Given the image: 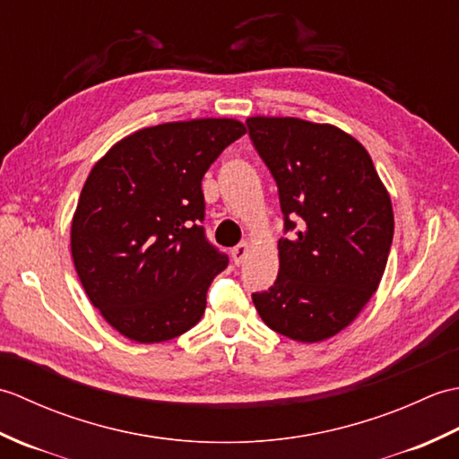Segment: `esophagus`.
I'll return each instance as SVG.
<instances>
[{
  "instance_id": "1",
  "label": "esophagus",
  "mask_w": 459,
  "mask_h": 459,
  "mask_svg": "<svg viewBox=\"0 0 459 459\" xmlns=\"http://www.w3.org/2000/svg\"><path fill=\"white\" fill-rule=\"evenodd\" d=\"M248 242H240V245H237L235 248L230 250V255H232V260H235V264L238 266V264H242V262H245V258H247V255H248Z\"/></svg>"
}]
</instances>
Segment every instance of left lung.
Segmentation results:
<instances>
[{"mask_svg": "<svg viewBox=\"0 0 459 459\" xmlns=\"http://www.w3.org/2000/svg\"><path fill=\"white\" fill-rule=\"evenodd\" d=\"M278 185L284 232L274 286L252 294L262 321L301 343L339 333L373 298L394 235L391 197L367 150L329 124L247 120Z\"/></svg>", "mask_w": 459, "mask_h": 459, "instance_id": "1", "label": "left lung"}]
</instances>
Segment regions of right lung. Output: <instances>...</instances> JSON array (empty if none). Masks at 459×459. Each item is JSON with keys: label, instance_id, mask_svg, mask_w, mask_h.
Listing matches in <instances>:
<instances>
[{"label": "right lung", "instance_id": "right-lung-1", "mask_svg": "<svg viewBox=\"0 0 459 459\" xmlns=\"http://www.w3.org/2000/svg\"><path fill=\"white\" fill-rule=\"evenodd\" d=\"M247 132L230 118L130 134L96 161L71 227L86 296L124 337L161 343L189 331L229 256L204 237L203 175Z\"/></svg>", "mask_w": 459, "mask_h": 459}]
</instances>
